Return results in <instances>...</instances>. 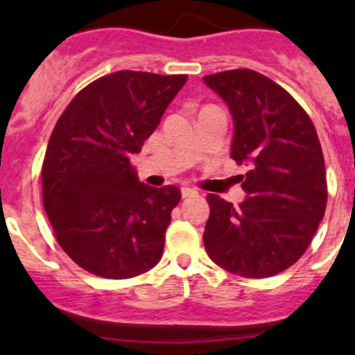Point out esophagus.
Wrapping results in <instances>:
<instances>
[{
    "instance_id": "esophagus-1",
    "label": "esophagus",
    "mask_w": 355,
    "mask_h": 355,
    "mask_svg": "<svg viewBox=\"0 0 355 355\" xmlns=\"http://www.w3.org/2000/svg\"><path fill=\"white\" fill-rule=\"evenodd\" d=\"M194 196H198V192H196L194 189L182 187V198H184V199H189V198H194Z\"/></svg>"
}]
</instances>
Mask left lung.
<instances>
[{
  "label": "left lung",
  "mask_w": 355,
  "mask_h": 355,
  "mask_svg": "<svg viewBox=\"0 0 355 355\" xmlns=\"http://www.w3.org/2000/svg\"><path fill=\"white\" fill-rule=\"evenodd\" d=\"M230 110V156L245 164L237 207L207 194L204 247L244 278L282 273L306 252L327 209V171L313 121L271 78L247 68L202 77Z\"/></svg>",
  "instance_id": "obj_1"
}]
</instances>
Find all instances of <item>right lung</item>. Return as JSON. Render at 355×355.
Listing matches in <instances>:
<instances>
[{"mask_svg":"<svg viewBox=\"0 0 355 355\" xmlns=\"http://www.w3.org/2000/svg\"><path fill=\"white\" fill-rule=\"evenodd\" d=\"M187 75L120 70L82 89L56 121L42 163V202L60 247L85 271L111 280L159 263L175 185L139 182L141 153Z\"/></svg>","mask_w":355,"mask_h":355,"instance_id":"add662e5","label":"right lung"}]
</instances>
